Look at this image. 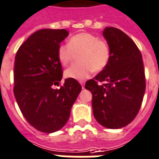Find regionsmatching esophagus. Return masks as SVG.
Here are the masks:
<instances>
[{
  "label": "esophagus",
  "mask_w": 159,
  "mask_h": 159,
  "mask_svg": "<svg viewBox=\"0 0 159 159\" xmlns=\"http://www.w3.org/2000/svg\"><path fill=\"white\" fill-rule=\"evenodd\" d=\"M80 84L81 86H82V88L84 89V81H82V80H80Z\"/></svg>",
  "instance_id": "1"
}]
</instances>
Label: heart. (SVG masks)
<instances>
[{
	"mask_svg": "<svg viewBox=\"0 0 159 159\" xmlns=\"http://www.w3.org/2000/svg\"><path fill=\"white\" fill-rule=\"evenodd\" d=\"M76 54L79 62L66 70L65 76L82 80L93 71L100 72L107 66L111 48L105 39L89 33H80L69 39L68 45L61 44L57 49L58 61L62 66L70 64Z\"/></svg>",
	"mask_w": 159,
	"mask_h": 159,
	"instance_id": "b5f03b06",
	"label": "heart"
}]
</instances>
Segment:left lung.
I'll return each instance as SVG.
<instances>
[{
	"instance_id": "1",
	"label": "left lung",
	"mask_w": 159,
	"mask_h": 159,
	"mask_svg": "<svg viewBox=\"0 0 159 159\" xmlns=\"http://www.w3.org/2000/svg\"><path fill=\"white\" fill-rule=\"evenodd\" d=\"M102 34L111 48L110 61L86 82L85 89L92 93L93 111L98 122L106 128L119 129L130 124L141 107L145 91L144 63L136 44L124 32L107 27Z\"/></svg>"
}]
</instances>
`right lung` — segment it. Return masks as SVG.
Segmentation results:
<instances>
[{
	"instance_id": "add662e5",
	"label": "right lung",
	"mask_w": 159,
	"mask_h": 159,
	"mask_svg": "<svg viewBox=\"0 0 159 159\" xmlns=\"http://www.w3.org/2000/svg\"><path fill=\"white\" fill-rule=\"evenodd\" d=\"M69 34L66 29H41L18 49L14 67V94L23 116L39 131L52 133L61 129L82 87L76 80L62 79L58 61L60 43Z\"/></svg>"
}]
</instances>
